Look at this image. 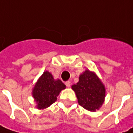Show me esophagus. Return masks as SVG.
Returning <instances> with one entry per match:
<instances>
[{
	"mask_svg": "<svg viewBox=\"0 0 133 133\" xmlns=\"http://www.w3.org/2000/svg\"><path fill=\"white\" fill-rule=\"evenodd\" d=\"M65 85H66V87H68V88H69V87L70 86V81H66V82H65Z\"/></svg>",
	"mask_w": 133,
	"mask_h": 133,
	"instance_id": "1",
	"label": "esophagus"
}]
</instances>
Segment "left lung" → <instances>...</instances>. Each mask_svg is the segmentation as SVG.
I'll list each match as a JSON object with an SVG mask.
<instances>
[{
  "instance_id": "1",
  "label": "left lung",
  "mask_w": 133,
  "mask_h": 133,
  "mask_svg": "<svg viewBox=\"0 0 133 133\" xmlns=\"http://www.w3.org/2000/svg\"><path fill=\"white\" fill-rule=\"evenodd\" d=\"M76 92L79 104L85 109L95 111L104 103L105 88L98 76L85 70L79 76V81L72 86Z\"/></svg>"
}]
</instances>
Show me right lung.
<instances>
[{"instance_id":"1","label":"right lung","mask_w":133,"mask_h":133,"mask_svg":"<svg viewBox=\"0 0 133 133\" xmlns=\"http://www.w3.org/2000/svg\"><path fill=\"white\" fill-rule=\"evenodd\" d=\"M66 85L60 79L54 80L53 76L48 72H44L37 82L32 91L35 101L37 102V108L44 109L55 102L57 96Z\"/></svg>"}]
</instances>
